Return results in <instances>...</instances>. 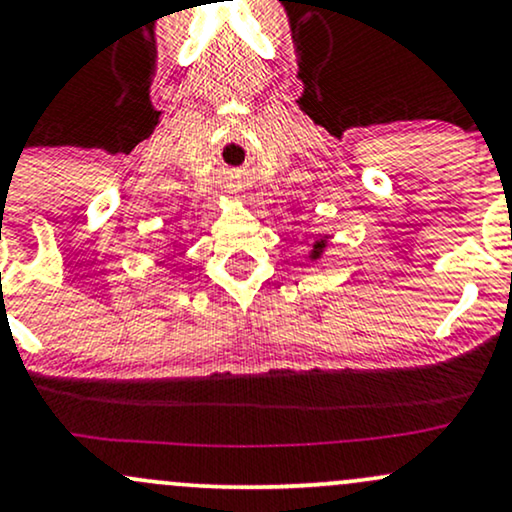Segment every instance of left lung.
Listing matches in <instances>:
<instances>
[{
	"label": "left lung",
	"mask_w": 512,
	"mask_h": 512,
	"mask_svg": "<svg viewBox=\"0 0 512 512\" xmlns=\"http://www.w3.org/2000/svg\"><path fill=\"white\" fill-rule=\"evenodd\" d=\"M328 249V234H318V237L314 239V242H311V251H309V261L314 263V261H318V258L323 256V251Z\"/></svg>",
	"instance_id": "left-lung-1"
}]
</instances>
